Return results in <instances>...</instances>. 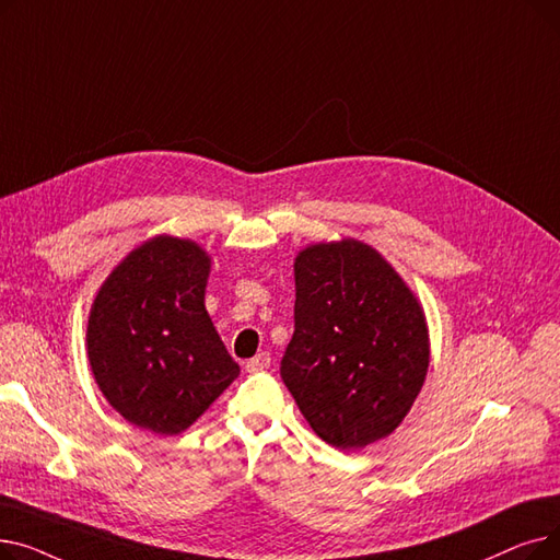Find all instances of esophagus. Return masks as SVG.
I'll list each match as a JSON object with an SVG mask.
<instances>
[{"label":"esophagus","mask_w":560,"mask_h":560,"mask_svg":"<svg viewBox=\"0 0 560 560\" xmlns=\"http://www.w3.org/2000/svg\"><path fill=\"white\" fill-rule=\"evenodd\" d=\"M272 365V357L268 354V351H260V354H256L254 359H249L247 361V372H262V370H268Z\"/></svg>","instance_id":"34e87169"}]
</instances>
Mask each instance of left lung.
Masks as SVG:
<instances>
[{
  "instance_id": "left-lung-1",
  "label": "left lung",
  "mask_w": 560,
  "mask_h": 560,
  "mask_svg": "<svg viewBox=\"0 0 560 560\" xmlns=\"http://www.w3.org/2000/svg\"><path fill=\"white\" fill-rule=\"evenodd\" d=\"M431 357L420 300L374 247L342 238L295 258V334L281 378L311 429L338 450L388 438Z\"/></svg>"
}]
</instances>
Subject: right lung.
Segmentation results:
<instances>
[{
    "label": "right lung",
    "mask_w": 560,
    "mask_h": 560,
    "mask_svg": "<svg viewBox=\"0 0 560 560\" xmlns=\"http://www.w3.org/2000/svg\"><path fill=\"white\" fill-rule=\"evenodd\" d=\"M209 275V252L163 233L117 262L93 300V376L117 413L144 431L179 435L241 374L203 304Z\"/></svg>",
    "instance_id": "1"
}]
</instances>
